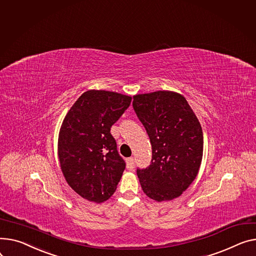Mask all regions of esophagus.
Masks as SVG:
<instances>
[{
  "mask_svg": "<svg viewBox=\"0 0 256 256\" xmlns=\"http://www.w3.org/2000/svg\"><path fill=\"white\" fill-rule=\"evenodd\" d=\"M126 168L128 170H132L134 168V158H128L126 160Z\"/></svg>",
  "mask_w": 256,
  "mask_h": 256,
  "instance_id": "34e87169",
  "label": "esophagus"
}]
</instances>
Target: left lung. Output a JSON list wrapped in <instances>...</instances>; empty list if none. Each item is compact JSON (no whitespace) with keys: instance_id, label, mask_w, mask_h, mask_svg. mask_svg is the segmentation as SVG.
Wrapping results in <instances>:
<instances>
[{"instance_id":"8db88e82","label":"left lung","mask_w":256,"mask_h":256,"mask_svg":"<svg viewBox=\"0 0 256 256\" xmlns=\"http://www.w3.org/2000/svg\"><path fill=\"white\" fill-rule=\"evenodd\" d=\"M134 110L152 146V160L137 175L146 196L156 202L176 198L196 179L202 158L200 122L180 94L158 90L134 96Z\"/></svg>"}]
</instances>
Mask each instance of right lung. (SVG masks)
I'll return each instance as SVG.
<instances>
[{
  "instance_id": "1",
  "label": "right lung",
  "mask_w": 256,
  "mask_h": 256,
  "mask_svg": "<svg viewBox=\"0 0 256 256\" xmlns=\"http://www.w3.org/2000/svg\"><path fill=\"white\" fill-rule=\"evenodd\" d=\"M130 100L118 92L88 90L64 119L58 144L60 168L71 188L85 200L105 202L116 190L126 162L110 130Z\"/></svg>"
}]
</instances>
